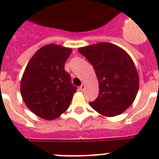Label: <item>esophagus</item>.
<instances>
[{"label": "esophagus", "mask_w": 159, "mask_h": 159, "mask_svg": "<svg viewBox=\"0 0 159 159\" xmlns=\"http://www.w3.org/2000/svg\"><path fill=\"white\" fill-rule=\"evenodd\" d=\"M84 88H85V86H84V84H82V85H81V86L80 87V91H84Z\"/></svg>", "instance_id": "esophagus-1"}]
</instances>
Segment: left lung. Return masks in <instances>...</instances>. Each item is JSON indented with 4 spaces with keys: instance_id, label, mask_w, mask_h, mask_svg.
Returning <instances> with one entry per match:
<instances>
[{
    "instance_id": "1",
    "label": "left lung",
    "mask_w": 159,
    "mask_h": 159,
    "mask_svg": "<svg viewBox=\"0 0 159 159\" xmlns=\"http://www.w3.org/2000/svg\"><path fill=\"white\" fill-rule=\"evenodd\" d=\"M78 51L92 64L99 81V95L89 102L91 107L107 117L124 112L134 102L139 86L130 56L121 48L105 42L80 48Z\"/></svg>"
}]
</instances>
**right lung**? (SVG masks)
I'll return each mask as SVG.
<instances>
[{
    "label": "right lung",
    "mask_w": 159,
    "mask_h": 159,
    "mask_svg": "<svg viewBox=\"0 0 159 159\" xmlns=\"http://www.w3.org/2000/svg\"><path fill=\"white\" fill-rule=\"evenodd\" d=\"M71 49L58 44L40 48L26 66L20 81V94L35 115L47 120L57 119L69 107L77 88L64 64Z\"/></svg>",
    "instance_id": "add662e5"
}]
</instances>
